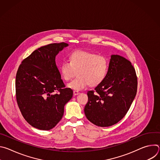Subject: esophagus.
<instances>
[{
	"label": "esophagus",
	"instance_id": "esophagus-1",
	"mask_svg": "<svg viewBox=\"0 0 160 160\" xmlns=\"http://www.w3.org/2000/svg\"><path fill=\"white\" fill-rule=\"evenodd\" d=\"M79 93H80V92H78V91H77V90H74V91H73V95H74V96H77V95H78Z\"/></svg>",
	"mask_w": 160,
	"mask_h": 160
}]
</instances>
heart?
<instances>
[{
    "label": "heart",
    "instance_id": "obj_1",
    "mask_svg": "<svg viewBox=\"0 0 160 160\" xmlns=\"http://www.w3.org/2000/svg\"><path fill=\"white\" fill-rule=\"evenodd\" d=\"M69 61H64L60 66L62 78L68 81L77 73V77L67 85L68 87L80 90L88 85L96 86L106 78L109 69V59L104 56L86 51L72 52Z\"/></svg>",
    "mask_w": 160,
    "mask_h": 160
}]
</instances>
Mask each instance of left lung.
I'll return each instance as SVG.
<instances>
[{
	"instance_id": "8db88e82",
	"label": "left lung",
	"mask_w": 160,
	"mask_h": 160,
	"mask_svg": "<svg viewBox=\"0 0 160 160\" xmlns=\"http://www.w3.org/2000/svg\"><path fill=\"white\" fill-rule=\"evenodd\" d=\"M138 89V78L130 61L111 55L105 79L88 91L84 112L87 118L102 127L117 123L128 112Z\"/></svg>"
}]
</instances>
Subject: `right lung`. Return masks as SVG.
Wrapping results in <instances>:
<instances>
[{
  "label": "right lung",
  "mask_w": 160,
  "mask_h": 160,
  "mask_svg": "<svg viewBox=\"0 0 160 160\" xmlns=\"http://www.w3.org/2000/svg\"><path fill=\"white\" fill-rule=\"evenodd\" d=\"M67 46L61 42L41 47L22 61L18 70L15 84L18 107L25 120L39 130L54 128L73 96V90L65 88L56 64V56Z\"/></svg>",
  "instance_id": "right-lung-1"
}]
</instances>
